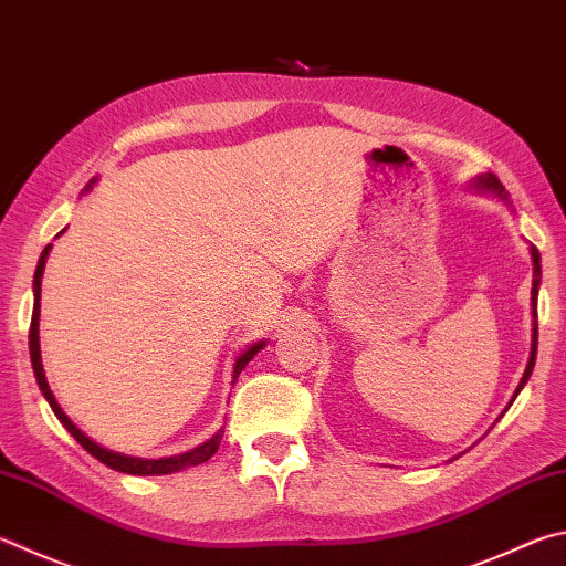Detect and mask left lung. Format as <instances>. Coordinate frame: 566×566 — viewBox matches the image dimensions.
<instances>
[{
	"instance_id": "8db88e82",
	"label": "left lung",
	"mask_w": 566,
	"mask_h": 566,
	"mask_svg": "<svg viewBox=\"0 0 566 566\" xmlns=\"http://www.w3.org/2000/svg\"><path fill=\"white\" fill-rule=\"evenodd\" d=\"M470 188L478 190V192L492 195V198H497L500 202H505L507 208H510V212L515 214V208H512L507 190L502 188V182H500L495 176H492V172H480V176H475V178L470 180ZM530 256H532V346H530V361H527V368H525V374H522V381H520V386L515 388V394H512V400H515V398L520 396V390L525 388V384L530 381L534 361H537V294H539V284H542V264H539V250L534 248V244H530ZM512 400L507 403V408L512 406ZM507 408L502 410V413H507Z\"/></svg>"
}]
</instances>
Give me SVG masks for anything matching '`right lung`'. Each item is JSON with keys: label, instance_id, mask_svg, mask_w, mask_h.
Masks as SVG:
<instances>
[{"label": "right lung", "instance_id": "obj_1", "mask_svg": "<svg viewBox=\"0 0 566 566\" xmlns=\"http://www.w3.org/2000/svg\"><path fill=\"white\" fill-rule=\"evenodd\" d=\"M96 185V178L91 180L84 192H88L91 188ZM66 230V228H64ZM61 230V232H64ZM59 232V234H61ZM56 234V238H59ZM49 252H51V244H46L44 252H41L39 256V264H36V272H34V312H32V326H29V354H32V368H34V376H36V384H39V390L44 394L46 403L51 406V410H54V416L59 418V423L64 426L71 436H74L81 448H86L91 455H94L96 460L104 462V465H108L111 470H118V472H126V475H170V472H178V470H185V468H192V465H200V462L210 460L214 453H218V448L222 443V433L224 428L218 430L212 438L205 440L202 446L188 450V453H180V455H170V458H136V455H123V453H116V450H108L101 443H96L94 438H88L84 430H81L74 420H71L64 410H61L59 400L54 398V394H51L49 388V381H46V374H44V364H41V346H39V314H41V276H44V266H46V260H49ZM266 342L262 338V342H254L252 346L244 348V352L234 358V366H232V384L238 381L242 368L248 366L252 358L260 354V348H264Z\"/></svg>", "mask_w": 566, "mask_h": 566}]
</instances>
